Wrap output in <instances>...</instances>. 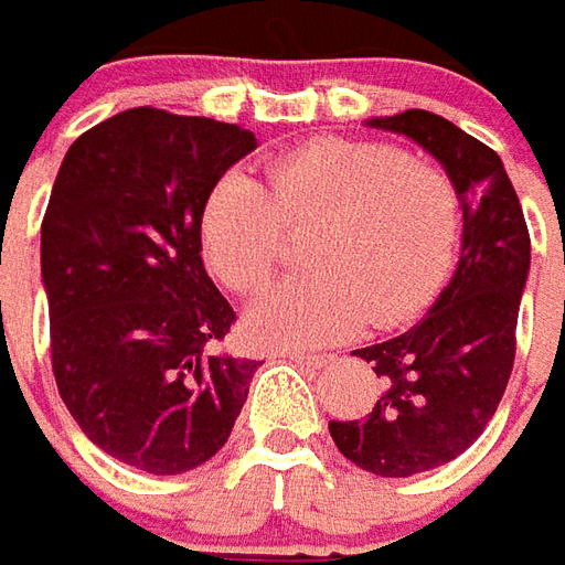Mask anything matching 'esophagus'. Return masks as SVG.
I'll return each instance as SVG.
<instances>
[{"label": "esophagus", "mask_w": 565, "mask_h": 565, "mask_svg": "<svg viewBox=\"0 0 565 565\" xmlns=\"http://www.w3.org/2000/svg\"><path fill=\"white\" fill-rule=\"evenodd\" d=\"M287 358H290V361H296V364H306V366L327 364V354H309V351H287Z\"/></svg>", "instance_id": "1"}]
</instances>
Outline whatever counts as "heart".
I'll return each instance as SVG.
<instances>
[{
  "label": "heart",
  "instance_id": "b5f03b06",
  "mask_svg": "<svg viewBox=\"0 0 565 565\" xmlns=\"http://www.w3.org/2000/svg\"><path fill=\"white\" fill-rule=\"evenodd\" d=\"M266 189L228 171L201 204L199 238L207 269L232 294H259L278 271L284 226L321 220L311 275L259 299L250 330L275 345H321L419 315L447 275L461 204L437 164L388 143L309 140L263 164Z\"/></svg>",
  "mask_w": 565,
  "mask_h": 565
}]
</instances>
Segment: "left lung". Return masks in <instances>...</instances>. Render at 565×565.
Returning a JSON list of instances; mask_svg holds the SVG:
<instances>
[{
    "instance_id": "8db88e82",
    "label": "left lung",
    "mask_w": 565,
    "mask_h": 565,
    "mask_svg": "<svg viewBox=\"0 0 565 565\" xmlns=\"http://www.w3.org/2000/svg\"><path fill=\"white\" fill-rule=\"evenodd\" d=\"M428 149L461 201V256L431 311L406 333L351 351L382 394L364 419L330 422L339 452L379 477L447 465L495 416L514 370L516 311L530 275V228L502 159L428 109L370 118Z\"/></svg>"
}]
</instances>
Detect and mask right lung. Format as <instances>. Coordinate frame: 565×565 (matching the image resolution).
<instances>
[{"mask_svg":"<svg viewBox=\"0 0 565 565\" xmlns=\"http://www.w3.org/2000/svg\"><path fill=\"white\" fill-rule=\"evenodd\" d=\"M256 149L238 125L137 106L70 146L42 220L51 370L78 428L146 475L216 456L259 361L214 354L235 311L201 263L199 216Z\"/></svg>","mask_w":565,"mask_h":565,"instance_id":"right-lung-1","label":"right lung"}]
</instances>
